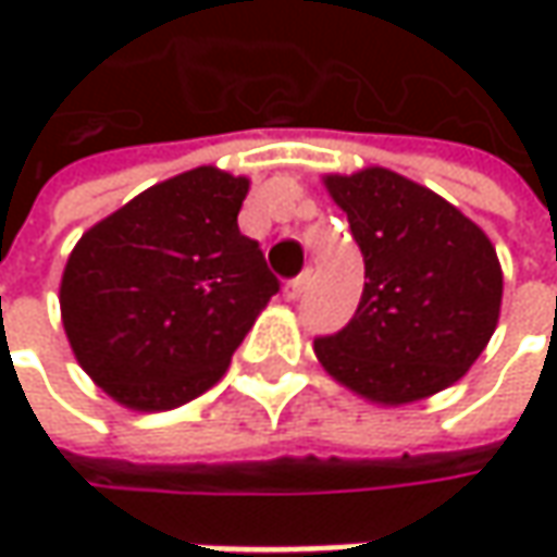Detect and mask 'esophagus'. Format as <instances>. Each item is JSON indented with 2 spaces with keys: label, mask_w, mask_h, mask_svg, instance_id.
<instances>
[{
  "label": "esophagus",
  "mask_w": 557,
  "mask_h": 557,
  "mask_svg": "<svg viewBox=\"0 0 557 557\" xmlns=\"http://www.w3.org/2000/svg\"><path fill=\"white\" fill-rule=\"evenodd\" d=\"M307 282H310V272H304V275H297V278H290L288 285H285V300H297L304 288H307Z\"/></svg>",
  "instance_id": "esophagus-1"
}]
</instances>
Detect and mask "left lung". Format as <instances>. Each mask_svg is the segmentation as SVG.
<instances>
[{
  "label": "left lung",
  "mask_w": 557,
  "mask_h": 557,
  "mask_svg": "<svg viewBox=\"0 0 557 557\" xmlns=\"http://www.w3.org/2000/svg\"><path fill=\"white\" fill-rule=\"evenodd\" d=\"M366 260V288L344 332L315 359L374 406L453 387L486 350L503 310V267L481 225L387 166L325 173Z\"/></svg>",
  "instance_id": "obj_1"
}]
</instances>
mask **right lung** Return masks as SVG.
I'll return each instance as SVG.
<instances>
[{
	"label": "right lung",
	"mask_w": 557,
	"mask_h": 557,
	"mask_svg": "<svg viewBox=\"0 0 557 557\" xmlns=\"http://www.w3.org/2000/svg\"><path fill=\"white\" fill-rule=\"evenodd\" d=\"M247 176L195 166L145 188L83 232L61 275V325L76 362L133 412L210 391L278 290L238 232Z\"/></svg>",
	"instance_id": "add662e5"
}]
</instances>
